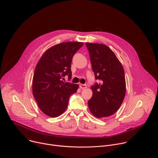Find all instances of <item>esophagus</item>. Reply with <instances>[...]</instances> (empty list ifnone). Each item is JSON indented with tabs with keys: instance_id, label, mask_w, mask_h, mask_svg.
Here are the masks:
<instances>
[{
	"instance_id": "34e87169",
	"label": "esophagus",
	"mask_w": 158,
	"mask_h": 158,
	"mask_svg": "<svg viewBox=\"0 0 158 158\" xmlns=\"http://www.w3.org/2000/svg\"><path fill=\"white\" fill-rule=\"evenodd\" d=\"M79 87H80V88L81 89H84L87 88V85L86 84H81L79 85Z\"/></svg>"
}]
</instances>
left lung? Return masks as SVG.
Returning a JSON list of instances; mask_svg holds the SVG:
<instances>
[{"instance_id":"left-lung-1","label":"left lung","mask_w":158,"mask_h":158,"mask_svg":"<svg viewBox=\"0 0 158 158\" xmlns=\"http://www.w3.org/2000/svg\"><path fill=\"white\" fill-rule=\"evenodd\" d=\"M92 69L99 84L91 86L93 96L88 106L94 116L104 118L119 109L126 94V81L123 67L109 47L102 44L85 43Z\"/></svg>"}]
</instances>
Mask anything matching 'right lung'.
I'll list each match as a JSON object with an SVG mask.
<instances>
[{
  "mask_svg": "<svg viewBox=\"0 0 158 158\" xmlns=\"http://www.w3.org/2000/svg\"><path fill=\"white\" fill-rule=\"evenodd\" d=\"M80 42H62L48 49L35 67L32 79V94L43 113L56 118L64 113L71 94L78 84L64 82L65 76L71 78L73 56L83 46Z\"/></svg>",
  "mask_w": 158,
  "mask_h": 158,
  "instance_id": "right-lung-1",
  "label": "right lung"
}]
</instances>
